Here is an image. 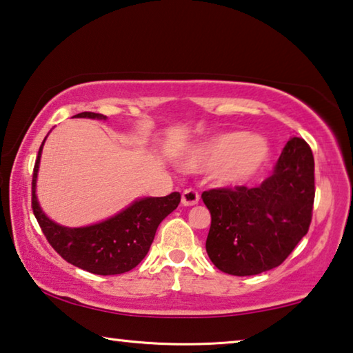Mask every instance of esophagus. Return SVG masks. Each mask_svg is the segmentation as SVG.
I'll use <instances>...</instances> for the list:
<instances>
[{"label": "esophagus", "mask_w": 353, "mask_h": 353, "mask_svg": "<svg viewBox=\"0 0 353 353\" xmlns=\"http://www.w3.org/2000/svg\"><path fill=\"white\" fill-rule=\"evenodd\" d=\"M199 200H200V195L197 190H194V189H186L181 194V205L183 206H194L199 203Z\"/></svg>", "instance_id": "obj_1"}]
</instances>
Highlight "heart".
Masks as SVG:
<instances>
[{"label":"heart","mask_w":353,"mask_h":353,"mask_svg":"<svg viewBox=\"0 0 353 353\" xmlns=\"http://www.w3.org/2000/svg\"><path fill=\"white\" fill-rule=\"evenodd\" d=\"M269 143L261 136L242 131L223 132L201 142L188 156L189 170H212L225 184H241L256 175L268 163Z\"/></svg>","instance_id":"heart-1"}]
</instances>
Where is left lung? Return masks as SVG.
Wrapping results in <instances>:
<instances>
[{
	"instance_id": "left-lung-1",
	"label": "left lung",
	"mask_w": 353,
	"mask_h": 353,
	"mask_svg": "<svg viewBox=\"0 0 353 353\" xmlns=\"http://www.w3.org/2000/svg\"><path fill=\"white\" fill-rule=\"evenodd\" d=\"M314 158L307 142L292 137L274 173L258 188L205 190L211 212L208 256L230 275H258L280 265L308 233L314 203Z\"/></svg>"
}]
</instances>
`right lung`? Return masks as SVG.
<instances>
[{
	"label": "right lung",
	"mask_w": 353,
	"mask_h": 353,
	"mask_svg": "<svg viewBox=\"0 0 353 353\" xmlns=\"http://www.w3.org/2000/svg\"><path fill=\"white\" fill-rule=\"evenodd\" d=\"M74 117L101 120L106 119V115L81 112ZM43 142L34 164L31 206L50 245L67 263L90 274L117 275L134 269L148 253L159 223L180 205V192L136 200L117 216L90 227H62L43 214L36 197V180Z\"/></svg>",
	"instance_id": "right-lung-1"
}]
</instances>
